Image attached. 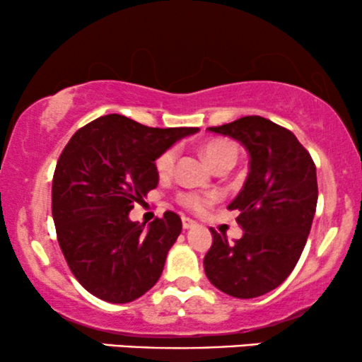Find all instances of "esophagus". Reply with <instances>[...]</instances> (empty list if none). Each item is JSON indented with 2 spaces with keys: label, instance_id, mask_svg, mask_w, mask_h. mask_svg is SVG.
<instances>
[{
  "label": "esophagus",
  "instance_id": "esophagus-1",
  "mask_svg": "<svg viewBox=\"0 0 362 362\" xmlns=\"http://www.w3.org/2000/svg\"><path fill=\"white\" fill-rule=\"evenodd\" d=\"M182 226H184V230H190V228L197 226V223L190 218H182Z\"/></svg>",
  "mask_w": 362,
  "mask_h": 362
}]
</instances>
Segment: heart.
<instances>
[{
    "mask_svg": "<svg viewBox=\"0 0 362 362\" xmlns=\"http://www.w3.org/2000/svg\"><path fill=\"white\" fill-rule=\"evenodd\" d=\"M202 153H204L207 163H209L213 168L219 167V165H224V163L235 165V161H236L235 146L224 139H214V141H211V143H207L204 149H202ZM175 161H177V149L175 148L165 149V151L161 153V155L158 156L155 161L158 175H161V177L170 175L173 167H175ZM178 199H180L182 204H184L185 207H189V209L201 211V209H204L206 206H209L211 202L216 201V194L185 192V194H180V197Z\"/></svg>",
    "mask_w": 362,
    "mask_h": 362,
    "instance_id": "heart-1",
    "label": "heart"
}]
</instances>
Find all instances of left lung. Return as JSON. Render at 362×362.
<instances>
[{
	"label": "left lung",
	"mask_w": 362,
	"mask_h": 362,
	"mask_svg": "<svg viewBox=\"0 0 362 362\" xmlns=\"http://www.w3.org/2000/svg\"><path fill=\"white\" fill-rule=\"evenodd\" d=\"M207 131L238 141L250 158V172L228 206L240 211L242 238L230 243L211 230L206 276L233 298L262 296L282 284L300 260L317 209V168L293 132L259 115Z\"/></svg>",
	"instance_id": "8db88e82"
}]
</instances>
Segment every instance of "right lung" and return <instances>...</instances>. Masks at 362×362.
Listing matches in <instances>:
<instances>
[{
  "label": "right lung",
  "instance_id": "obj_1",
  "mask_svg": "<svg viewBox=\"0 0 362 362\" xmlns=\"http://www.w3.org/2000/svg\"><path fill=\"white\" fill-rule=\"evenodd\" d=\"M199 127H148L119 114L78 129L52 178L57 242L78 282L109 303L138 300L160 279L182 231L167 211L148 226L131 221L136 202L158 185L156 158Z\"/></svg>",
  "mask_w": 362,
  "mask_h": 362
}]
</instances>
